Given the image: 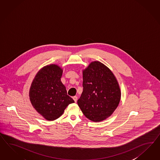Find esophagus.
<instances>
[{"instance_id": "1", "label": "esophagus", "mask_w": 160, "mask_h": 160, "mask_svg": "<svg viewBox=\"0 0 160 160\" xmlns=\"http://www.w3.org/2000/svg\"><path fill=\"white\" fill-rule=\"evenodd\" d=\"M73 99L74 101V102H76V101H77V100H78V97H77V96H74L73 97Z\"/></svg>"}]
</instances>
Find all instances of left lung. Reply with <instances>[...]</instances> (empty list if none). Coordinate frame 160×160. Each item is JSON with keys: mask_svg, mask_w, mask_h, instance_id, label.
Here are the masks:
<instances>
[{"mask_svg": "<svg viewBox=\"0 0 160 160\" xmlns=\"http://www.w3.org/2000/svg\"><path fill=\"white\" fill-rule=\"evenodd\" d=\"M83 91L78 99L84 116L95 122L110 117L121 98L119 84L112 72L99 61L91 62L82 70Z\"/></svg>", "mask_w": 160, "mask_h": 160, "instance_id": "8db88e82", "label": "left lung"}]
</instances>
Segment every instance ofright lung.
I'll use <instances>...</instances> for the list:
<instances>
[{
  "label": "right lung",
  "mask_w": 160,
  "mask_h": 160,
  "mask_svg": "<svg viewBox=\"0 0 160 160\" xmlns=\"http://www.w3.org/2000/svg\"><path fill=\"white\" fill-rule=\"evenodd\" d=\"M63 69L51 64L43 66L36 74L29 91L31 103L36 111L48 121H54L64 112L73 99L67 94L61 78Z\"/></svg>",
  "instance_id": "right-lung-1"
}]
</instances>
